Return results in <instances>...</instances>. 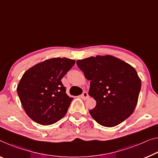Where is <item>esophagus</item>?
<instances>
[{
  "label": "esophagus",
  "instance_id": "obj_1",
  "mask_svg": "<svg viewBox=\"0 0 158 158\" xmlns=\"http://www.w3.org/2000/svg\"><path fill=\"white\" fill-rule=\"evenodd\" d=\"M80 97H81L82 99H84V100H86V99H87V98H89V94H88V93L87 92H86V91H84V92H83L82 93V94L81 96H80Z\"/></svg>",
  "mask_w": 158,
  "mask_h": 158
}]
</instances>
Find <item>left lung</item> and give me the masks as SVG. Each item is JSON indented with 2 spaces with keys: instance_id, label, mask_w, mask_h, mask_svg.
Returning <instances> with one entry per match:
<instances>
[{
  "instance_id": "obj_1",
  "label": "left lung",
  "mask_w": 158,
  "mask_h": 158,
  "mask_svg": "<svg viewBox=\"0 0 158 158\" xmlns=\"http://www.w3.org/2000/svg\"><path fill=\"white\" fill-rule=\"evenodd\" d=\"M77 64L91 81L89 94L96 105L89 113L98 124L114 127L133 114L141 80L131 65L111 55L90 56Z\"/></svg>"
}]
</instances>
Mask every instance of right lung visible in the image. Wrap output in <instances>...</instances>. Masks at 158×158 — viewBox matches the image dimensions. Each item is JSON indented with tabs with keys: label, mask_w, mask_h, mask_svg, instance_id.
Returning <instances> with one entry per match:
<instances>
[{
	"label": "right lung",
	"mask_w": 158,
	"mask_h": 158,
	"mask_svg": "<svg viewBox=\"0 0 158 158\" xmlns=\"http://www.w3.org/2000/svg\"><path fill=\"white\" fill-rule=\"evenodd\" d=\"M75 60L52 58L30 68L20 80L17 92L27 115L36 123L48 126L67 114L73 98L66 94L61 79Z\"/></svg>",
	"instance_id": "obj_1"
}]
</instances>
